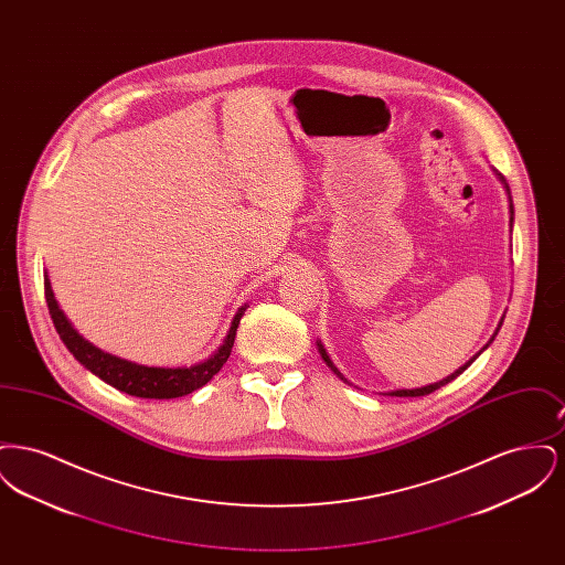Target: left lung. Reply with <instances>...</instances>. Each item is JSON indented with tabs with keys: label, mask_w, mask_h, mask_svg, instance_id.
<instances>
[{
	"label": "left lung",
	"mask_w": 565,
	"mask_h": 565,
	"mask_svg": "<svg viewBox=\"0 0 565 565\" xmlns=\"http://www.w3.org/2000/svg\"><path fill=\"white\" fill-rule=\"evenodd\" d=\"M493 173H495V178H498V180H500V184H502V186H504V190H507V194H509V210H511V233H512V222H514V207H512L511 189H509V184H507V180H504V175H502V173H498V171H495V169H493ZM502 322H504V316H502V320H500V323H498V328H495V332H493V337H491V339H489V341H487V345H484L483 350H481V351L487 350V348H489V345H491V343H493V339H495V334H498V332H500V328H502ZM318 350H320V355H322L323 362H326V364H328V366H330V371H332V373H334V375L339 376V379H343V381H345V383H350V381H348V379H345V376H343V375H341V373H339V369H337V366H334V364H332V360H330V355H328V353H326V350H323V345H322V343H320V341H318ZM481 351H479V353H477V355H472V358H470V360H468V362H466V364H463V366H459V369H457L456 373H451V375L445 376V379H443V381H436V383H430V385H424V387H415V390H394V392H387V396H398V398H415V396H428V394H431V392H436V390H438V387H443V385H447V383H451V381H454V379H456V376L461 375V373H463V371H466V369H468V366H470V364H472V362H475V360H477V358H479V355H481Z\"/></svg>",
	"instance_id": "left-lung-1"
}]
</instances>
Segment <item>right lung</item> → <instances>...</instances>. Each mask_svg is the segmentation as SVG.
<instances>
[{"instance_id": "obj_1", "label": "right lung", "mask_w": 565, "mask_h": 565, "mask_svg": "<svg viewBox=\"0 0 565 565\" xmlns=\"http://www.w3.org/2000/svg\"><path fill=\"white\" fill-rule=\"evenodd\" d=\"M44 295H46L49 311H51V318H53L54 328H56L61 341L65 343L67 350L74 353V358L86 371H90L93 375L99 376L102 381H106L108 385L129 394V396L157 398V401H169V398H180V396L192 394L194 390H199L207 381H212L215 373H220V369L224 366V362L231 355L237 328H239L243 313L247 309V305H243L242 309L235 313L222 345L207 360L192 364V366L162 369V366L135 364V362L111 355L108 351H102L93 343H88L61 311V307L54 298L49 275H44Z\"/></svg>"}]
</instances>
